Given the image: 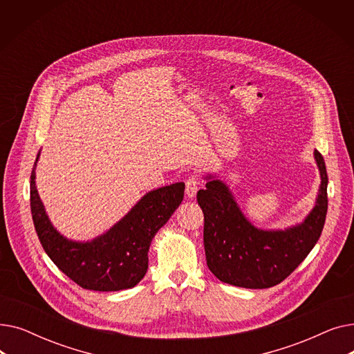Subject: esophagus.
<instances>
[{
    "label": "esophagus",
    "instance_id": "1",
    "mask_svg": "<svg viewBox=\"0 0 354 354\" xmlns=\"http://www.w3.org/2000/svg\"><path fill=\"white\" fill-rule=\"evenodd\" d=\"M198 185H199V179L196 175L189 176L187 180V187H185V192H187L188 198H194L196 195L198 191Z\"/></svg>",
    "mask_w": 354,
    "mask_h": 354
}]
</instances>
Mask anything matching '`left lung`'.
<instances>
[{
	"mask_svg": "<svg viewBox=\"0 0 354 354\" xmlns=\"http://www.w3.org/2000/svg\"><path fill=\"white\" fill-rule=\"evenodd\" d=\"M314 159L322 179L314 207L303 222L284 230L255 227L224 180L212 174L203 176L205 189L196 194L205 218L203 245L208 268L219 281L270 288L286 280L317 244L327 215L328 178L319 151H314Z\"/></svg>",
	"mask_w": 354,
	"mask_h": 354,
	"instance_id": "1",
	"label": "left lung"
}]
</instances>
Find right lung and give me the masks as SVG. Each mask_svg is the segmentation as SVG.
<instances>
[{"label": "right lung", "mask_w": 354, "mask_h": 354, "mask_svg": "<svg viewBox=\"0 0 354 354\" xmlns=\"http://www.w3.org/2000/svg\"><path fill=\"white\" fill-rule=\"evenodd\" d=\"M37 153L30 180L34 227L51 261L86 290L119 291L135 287L147 271V251L156 232L183 199L185 183L176 182L145 194L120 221L90 241H74L54 228L35 187Z\"/></svg>", "instance_id": "1"}]
</instances>
